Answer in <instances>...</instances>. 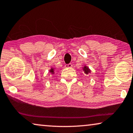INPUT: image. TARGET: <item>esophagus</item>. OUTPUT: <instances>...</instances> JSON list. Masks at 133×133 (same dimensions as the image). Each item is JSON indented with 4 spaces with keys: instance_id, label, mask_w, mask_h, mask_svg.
<instances>
[{
    "instance_id": "34e87169",
    "label": "esophagus",
    "mask_w": 133,
    "mask_h": 133,
    "mask_svg": "<svg viewBox=\"0 0 133 133\" xmlns=\"http://www.w3.org/2000/svg\"><path fill=\"white\" fill-rule=\"evenodd\" d=\"M65 66L66 67V68H71V67L72 66V65L71 64V63H69V64L65 65Z\"/></svg>"
}]
</instances>
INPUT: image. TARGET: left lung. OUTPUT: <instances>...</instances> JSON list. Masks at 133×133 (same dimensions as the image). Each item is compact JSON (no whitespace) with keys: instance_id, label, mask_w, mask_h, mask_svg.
I'll list each match as a JSON object with an SVG mask.
<instances>
[{"instance_id":"obj_1","label":"left lung","mask_w":133,"mask_h":133,"mask_svg":"<svg viewBox=\"0 0 133 133\" xmlns=\"http://www.w3.org/2000/svg\"><path fill=\"white\" fill-rule=\"evenodd\" d=\"M83 68V71H84V73L86 74H89V73L91 72V71H90V69L89 68V67L88 66H86V65H84V66L82 67Z\"/></svg>"}]
</instances>
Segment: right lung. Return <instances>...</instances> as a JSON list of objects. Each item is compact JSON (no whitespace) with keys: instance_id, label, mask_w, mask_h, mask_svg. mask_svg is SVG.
<instances>
[{"instance_id":"obj_1","label":"right lung","mask_w":133,"mask_h":133,"mask_svg":"<svg viewBox=\"0 0 133 133\" xmlns=\"http://www.w3.org/2000/svg\"><path fill=\"white\" fill-rule=\"evenodd\" d=\"M49 72H50V73L51 74H55V68H53V67H51V68H50V70H49Z\"/></svg>"}]
</instances>
